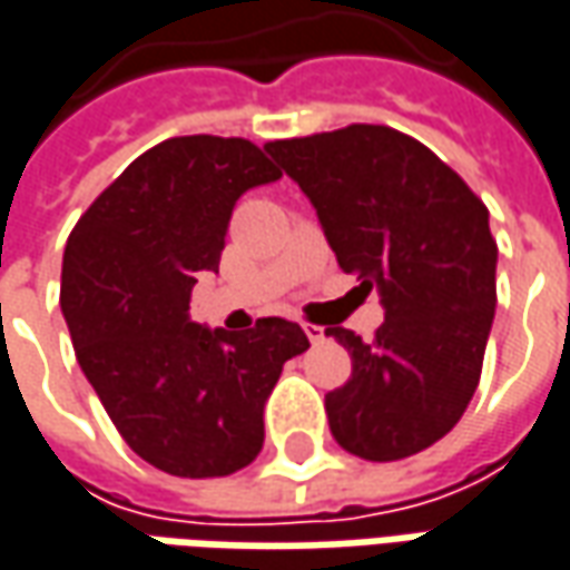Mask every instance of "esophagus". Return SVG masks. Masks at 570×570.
<instances>
[{
    "label": "esophagus",
    "mask_w": 570,
    "mask_h": 570,
    "mask_svg": "<svg viewBox=\"0 0 570 570\" xmlns=\"http://www.w3.org/2000/svg\"><path fill=\"white\" fill-rule=\"evenodd\" d=\"M303 331H305V337H308L312 344H322V341H324L322 324H303Z\"/></svg>",
    "instance_id": "esophagus-1"
}]
</instances>
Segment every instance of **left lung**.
<instances>
[{
    "label": "left lung",
    "mask_w": 570,
    "mask_h": 570,
    "mask_svg": "<svg viewBox=\"0 0 570 570\" xmlns=\"http://www.w3.org/2000/svg\"><path fill=\"white\" fill-rule=\"evenodd\" d=\"M318 210L346 274L382 289L372 341L324 327L353 372L324 394L331 435L363 461H401L444 439L482 375L495 318L489 210L454 169L397 128L353 126L267 141Z\"/></svg>",
    "instance_id": "8db88e82"
}]
</instances>
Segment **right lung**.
Wrapping results in <instances>:
<instances>
[{
  "instance_id": "right-lung-1",
  "label": "right lung",
  "mask_w": 570,
  "mask_h": 570,
  "mask_svg": "<svg viewBox=\"0 0 570 570\" xmlns=\"http://www.w3.org/2000/svg\"><path fill=\"white\" fill-rule=\"evenodd\" d=\"M281 179L246 138L183 135L135 157L71 229L59 303L75 356L126 444L169 476H229L265 444V401L299 324L188 322L191 286L220 267L239 195Z\"/></svg>"
}]
</instances>
